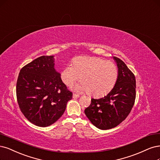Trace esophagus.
<instances>
[{"label":"esophagus","instance_id":"34e87169","mask_svg":"<svg viewBox=\"0 0 160 160\" xmlns=\"http://www.w3.org/2000/svg\"><path fill=\"white\" fill-rule=\"evenodd\" d=\"M80 96L79 95H77V94H75V93H73V98H78V97H79Z\"/></svg>","mask_w":160,"mask_h":160}]
</instances>
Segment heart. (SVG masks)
<instances>
[{
  "label": "heart",
  "instance_id": "1",
  "mask_svg": "<svg viewBox=\"0 0 160 160\" xmlns=\"http://www.w3.org/2000/svg\"><path fill=\"white\" fill-rule=\"evenodd\" d=\"M118 77V69L116 64L94 57L75 58L73 65L67 66L62 73V79L66 85L71 86L81 78L82 81L75 87V89L89 92L95 97L108 94L116 85Z\"/></svg>",
  "mask_w": 160,
  "mask_h": 160
}]
</instances>
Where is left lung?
I'll use <instances>...</instances> for the list:
<instances>
[{
    "label": "left lung",
    "instance_id": "obj_1",
    "mask_svg": "<svg viewBox=\"0 0 160 160\" xmlns=\"http://www.w3.org/2000/svg\"><path fill=\"white\" fill-rule=\"evenodd\" d=\"M117 63L118 77L116 85L102 98H91L85 110L87 117L97 128L108 130L116 127L130 114L136 99V78L120 59L113 57Z\"/></svg>",
    "mask_w": 160,
    "mask_h": 160
}]
</instances>
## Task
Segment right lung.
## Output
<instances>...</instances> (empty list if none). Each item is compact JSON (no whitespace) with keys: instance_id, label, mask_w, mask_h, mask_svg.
Listing matches in <instances>:
<instances>
[{"instance_id":"right-lung-1","label":"right lung","mask_w":160,"mask_h":160,"mask_svg":"<svg viewBox=\"0 0 160 160\" xmlns=\"http://www.w3.org/2000/svg\"><path fill=\"white\" fill-rule=\"evenodd\" d=\"M72 97L54 69L53 56L39 57L20 69L16 98L21 112L34 125L46 127L56 122Z\"/></svg>"}]
</instances>
